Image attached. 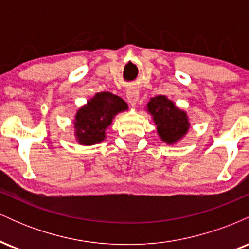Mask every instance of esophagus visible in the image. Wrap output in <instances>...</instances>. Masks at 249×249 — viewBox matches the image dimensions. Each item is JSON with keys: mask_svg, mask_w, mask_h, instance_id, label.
I'll return each instance as SVG.
<instances>
[{"mask_svg": "<svg viewBox=\"0 0 249 249\" xmlns=\"http://www.w3.org/2000/svg\"><path fill=\"white\" fill-rule=\"evenodd\" d=\"M126 98H127V102L130 103L132 107L137 104V102H138L139 99V91L138 89L134 88V87H130L127 89L126 91Z\"/></svg>", "mask_w": 249, "mask_h": 249, "instance_id": "34e87169", "label": "esophagus"}]
</instances>
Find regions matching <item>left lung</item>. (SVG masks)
<instances>
[{
  "label": "left lung",
  "instance_id": "left-lung-1",
  "mask_svg": "<svg viewBox=\"0 0 249 249\" xmlns=\"http://www.w3.org/2000/svg\"><path fill=\"white\" fill-rule=\"evenodd\" d=\"M147 112L152 116L157 125V133L168 145L181 141L190 130L187 113L176 107L174 102L166 96H157L151 98L146 107Z\"/></svg>",
  "mask_w": 249,
  "mask_h": 249
}]
</instances>
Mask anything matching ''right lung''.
<instances>
[{"label":"right lung","mask_w":249,"mask_h":249,"mask_svg":"<svg viewBox=\"0 0 249 249\" xmlns=\"http://www.w3.org/2000/svg\"><path fill=\"white\" fill-rule=\"evenodd\" d=\"M127 108V104L121 97L107 91L96 93L77 111L73 121L76 141L85 146L102 142L113 118Z\"/></svg>","instance_id":"right-lung-1"}]
</instances>
